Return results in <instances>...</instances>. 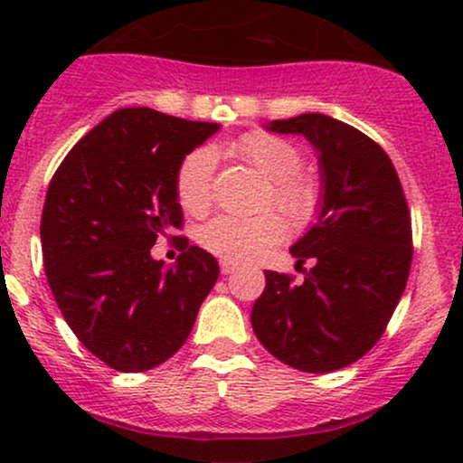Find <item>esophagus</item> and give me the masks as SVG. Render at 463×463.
<instances>
[{
    "label": "esophagus",
    "mask_w": 463,
    "mask_h": 463,
    "mask_svg": "<svg viewBox=\"0 0 463 463\" xmlns=\"http://www.w3.org/2000/svg\"><path fill=\"white\" fill-rule=\"evenodd\" d=\"M235 268H237V265L232 261H226V259H222V261H220L222 274H232V272H235Z\"/></svg>",
    "instance_id": "obj_1"
}]
</instances>
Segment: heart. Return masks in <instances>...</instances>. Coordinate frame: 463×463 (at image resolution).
Instances as JSON below:
<instances>
[{
  "label": "heart",
  "mask_w": 463,
  "mask_h": 463,
  "mask_svg": "<svg viewBox=\"0 0 463 463\" xmlns=\"http://www.w3.org/2000/svg\"><path fill=\"white\" fill-rule=\"evenodd\" d=\"M231 152L269 180L268 204H274L296 224H309L322 204V184L302 172L298 147L272 132H246L231 143ZM215 152L198 147L189 152L176 172L178 204L189 215H204L213 204ZM287 235L285 220L274 211L257 217L220 215L198 232L200 246L226 261H250Z\"/></svg>",
  "instance_id": "heart-1"
}]
</instances>
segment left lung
I'll return each mask as SVG.
<instances>
[{
	"label": "left lung",
	"mask_w": 463,
	"mask_h": 463,
	"mask_svg": "<svg viewBox=\"0 0 463 463\" xmlns=\"http://www.w3.org/2000/svg\"><path fill=\"white\" fill-rule=\"evenodd\" d=\"M269 130L305 135L320 154L322 211L291 246L302 283L265 269L252 328L276 359L302 372H333L364 357L385 333L411 269V215L383 147L322 113L276 119Z\"/></svg>",
	"instance_id": "8db88e82"
}]
</instances>
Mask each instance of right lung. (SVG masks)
<instances>
[{
	"label": "right lung",
	"instance_id": "add662e5",
	"mask_svg": "<svg viewBox=\"0 0 463 463\" xmlns=\"http://www.w3.org/2000/svg\"><path fill=\"white\" fill-rule=\"evenodd\" d=\"M220 124L152 109H121L80 139L47 189L41 243L47 283L89 353L119 372H146L176 354L220 265L178 239L163 269L150 248L183 228L176 172Z\"/></svg>",
	"mask_w": 463,
	"mask_h": 463
}]
</instances>
